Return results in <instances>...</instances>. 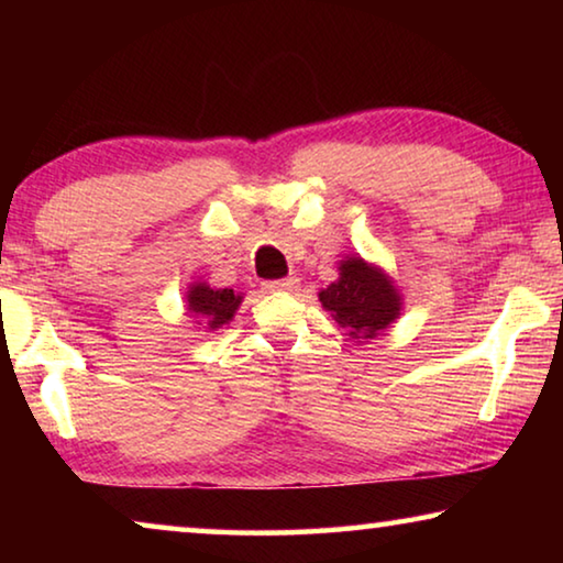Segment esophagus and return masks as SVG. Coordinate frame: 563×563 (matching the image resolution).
Instances as JSON below:
<instances>
[{
  "label": "esophagus",
  "instance_id": "34e87169",
  "mask_svg": "<svg viewBox=\"0 0 563 563\" xmlns=\"http://www.w3.org/2000/svg\"><path fill=\"white\" fill-rule=\"evenodd\" d=\"M300 288V280L298 278H283V280H271L265 283V290L271 292H292Z\"/></svg>",
  "mask_w": 563,
  "mask_h": 563
}]
</instances>
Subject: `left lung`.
I'll use <instances>...</instances> for the list:
<instances>
[{"label": "left lung", "instance_id": "left-lung-1", "mask_svg": "<svg viewBox=\"0 0 563 563\" xmlns=\"http://www.w3.org/2000/svg\"><path fill=\"white\" fill-rule=\"evenodd\" d=\"M338 280L318 292L332 320L352 340H375L402 316V295L385 268L362 255H347L338 265Z\"/></svg>", "mask_w": 563, "mask_h": 563}]
</instances>
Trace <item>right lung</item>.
I'll list each match as a JSON object with an SVG mask.
<instances>
[{"label": "right lung", "instance_id": "add662e5", "mask_svg": "<svg viewBox=\"0 0 563 563\" xmlns=\"http://www.w3.org/2000/svg\"><path fill=\"white\" fill-rule=\"evenodd\" d=\"M186 316L194 320V328L198 330H221L235 318V310L241 308L243 292H235L231 288H211L203 280L188 283L186 295Z\"/></svg>", "mask_w": 563, "mask_h": 563}]
</instances>
